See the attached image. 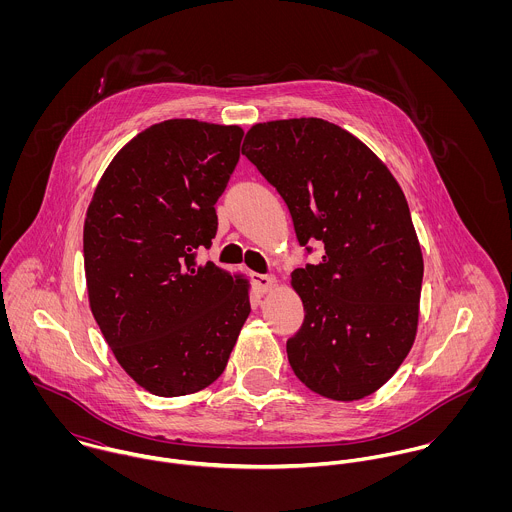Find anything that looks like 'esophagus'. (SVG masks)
<instances>
[{
  "instance_id": "34e87169",
  "label": "esophagus",
  "mask_w": 512,
  "mask_h": 512,
  "mask_svg": "<svg viewBox=\"0 0 512 512\" xmlns=\"http://www.w3.org/2000/svg\"><path fill=\"white\" fill-rule=\"evenodd\" d=\"M252 280L260 293H268L272 288H276V278L272 274H254Z\"/></svg>"
}]
</instances>
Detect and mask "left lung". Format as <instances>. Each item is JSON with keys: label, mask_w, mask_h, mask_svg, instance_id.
Wrapping results in <instances>:
<instances>
[{"label": "left lung", "mask_w": 512, "mask_h": 512, "mask_svg": "<svg viewBox=\"0 0 512 512\" xmlns=\"http://www.w3.org/2000/svg\"><path fill=\"white\" fill-rule=\"evenodd\" d=\"M242 153L290 209L297 242L325 248L293 270L303 325L288 339L295 376L331 400L376 392L410 353L424 260L406 197L388 167L321 118L256 124Z\"/></svg>", "instance_id": "8db88e82"}]
</instances>
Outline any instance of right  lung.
<instances>
[{
    "instance_id": "1",
    "label": "right lung",
    "mask_w": 512,
    "mask_h": 512,
    "mask_svg": "<svg viewBox=\"0 0 512 512\" xmlns=\"http://www.w3.org/2000/svg\"><path fill=\"white\" fill-rule=\"evenodd\" d=\"M242 128L165 120L122 147L84 220L92 315L120 366L155 396L213 384L250 315L248 282L197 264L217 234L215 203Z\"/></svg>"
}]
</instances>
